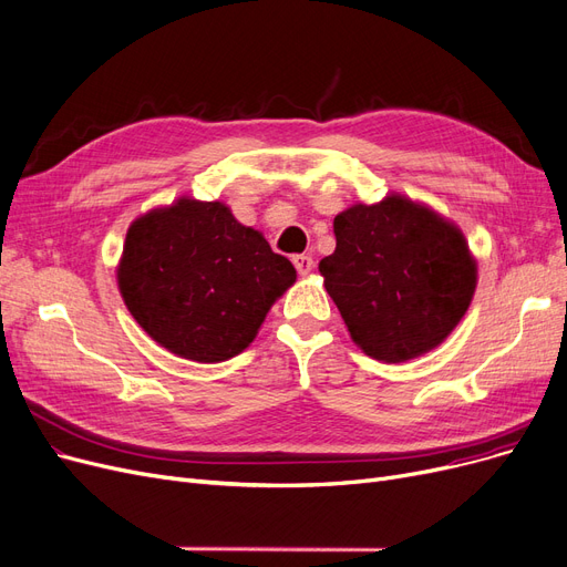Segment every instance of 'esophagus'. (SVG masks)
Here are the masks:
<instances>
[{"instance_id":"34e87169","label":"esophagus","mask_w":567,"mask_h":567,"mask_svg":"<svg viewBox=\"0 0 567 567\" xmlns=\"http://www.w3.org/2000/svg\"><path fill=\"white\" fill-rule=\"evenodd\" d=\"M291 261H293V266H297V270H299L301 276H308L310 270L315 268V261H312V257H308V255H297Z\"/></svg>"}]
</instances>
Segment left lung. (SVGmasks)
I'll return each mask as SVG.
<instances>
[{
    "label": "left lung",
    "instance_id": "1",
    "mask_svg": "<svg viewBox=\"0 0 567 567\" xmlns=\"http://www.w3.org/2000/svg\"><path fill=\"white\" fill-rule=\"evenodd\" d=\"M333 234L319 274L359 350L403 363L447 340L477 287V259L450 217L391 192L338 213Z\"/></svg>",
    "mask_w": 567,
    "mask_h": 567
}]
</instances>
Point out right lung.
Masks as SVG:
<instances>
[{
  "mask_svg": "<svg viewBox=\"0 0 567 567\" xmlns=\"http://www.w3.org/2000/svg\"><path fill=\"white\" fill-rule=\"evenodd\" d=\"M115 280L136 324L164 350L219 363L257 338L297 268L227 204L181 196L130 225Z\"/></svg>",
  "mask_w": 567,
  "mask_h": 567,
  "instance_id": "obj_1",
  "label": "right lung"
}]
</instances>
